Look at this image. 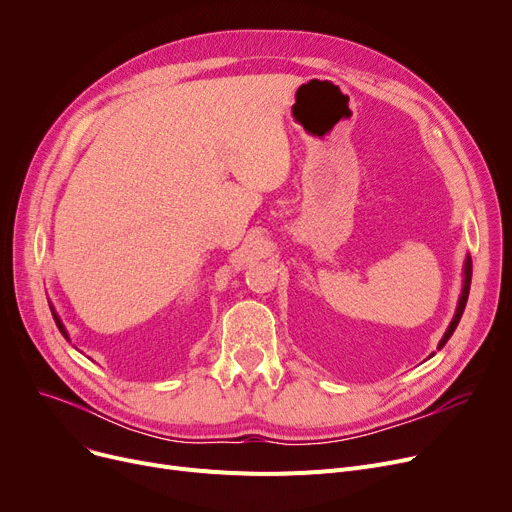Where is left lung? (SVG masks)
<instances>
[{
    "instance_id": "left-lung-1",
    "label": "left lung",
    "mask_w": 512,
    "mask_h": 512,
    "mask_svg": "<svg viewBox=\"0 0 512 512\" xmlns=\"http://www.w3.org/2000/svg\"><path fill=\"white\" fill-rule=\"evenodd\" d=\"M471 272H473V265H471V259L467 257V263H465V284H463V294L459 299V307H456V313H454V319L450 321V326L444 334V338L440 340V348L448 342V338L452 336V332L456 330V326H459V321L463 317V311H465V305H467V299H469V286H471Z\"/></svg>"
}]
</instances>
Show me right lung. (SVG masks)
Returning a JSON list of instances; mask_svg holds the SVG:
<instances>
[{"mask_svg":"<svg viewBox=\"0 0 512 512\" xmlns=\"http://www.w3.org/2000/svg\"><path fill=\"white\" fill-rule=\"evenodd\" d=\"M51 313H53V319H56V326H58V328H60V332H62V336H64V338H66V340H68V334H66V328H64V326H62V321H60V317H58V315H56V311H53V309H51Z\"/></svg>","mask_w":512,"mask_h":512,"instance_id":"obj_1","label":"right lung"}]
</instances>
